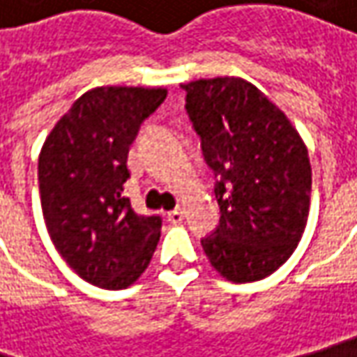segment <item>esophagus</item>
Returning <instances> with one entry per match:
<instances>
[{
	"label": "esophagus",
	"instance_id": "1",
	"mask_svg": "<svg viewBox=\"0 0 357 357\" xmlns=\"http://www.w3.org/2000/svg\"><path fill=\"white\" fill-rule=\"evenodd\" d=\"M167 222H172V224H179L181 220H183V209L181 208H176V209H172V211H167Z\"/></svg>",
	"mask_w": 357,
	"mask_h": 357
}]
</instances>
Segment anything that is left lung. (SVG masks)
<instances>
[{"mask_svg":"<svg viewBox=\"0 0 357 357\" xmlns=\"http://www.w3.org/2000/svg\"><path fill=\"white\" fill-rule=\"evenodd\" d=\"M181 87L222 209L218 229L202 240L204 252L227 282L264 280L289 259L307 225V146L286 114L243 77L220 75Z\"/></svg>","mask_w":357,"mask_h":357,"instance_id":"obj_1","label":"left lung"}]
</instances>
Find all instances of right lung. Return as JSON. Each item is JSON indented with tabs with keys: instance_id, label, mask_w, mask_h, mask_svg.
Wrapping results in <instances>:
<instances>
[{
	"instance_id": "add662e5",
	"label": "right lung",
	"mask_w": 357,
	"mask_h": 357,
	"mask_svg": "<svg viewBox=\"0 0 357 357\" xmlns=\"http://www.w3.org/2000/svg\"><path fill=\"white\" fill-rule=\"evenodd\" d=\"M165 87L87 89L59 117L39 151L41 211L55 250L82 280L123 289L148 270L162 234L123 197L128 153Z\"/></svg>"
}]
</instances>
